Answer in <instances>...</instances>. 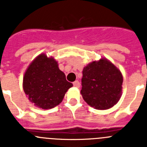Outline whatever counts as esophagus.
I'll return each instance as SVG.
<instances>
[{"mask_svg":"<svg viewBox=\"0 0 147 147\" xmlns=\"http://www.w3.org/2000/svg\"><path fill=\"white\" fill-rule=\"evenodd\" d=\"M73 85H74V87H76V88H80V82L78 81V80H76V81L73 82Z\"/></svg>","mask_w":147,"mask_h":147,"instance_id":"esophagus-1","label":"esophagus"}]
</instances>
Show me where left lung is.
I'll use <instances>...</instances> for the list:
<instances>
[{
  "instance_id": "obj_1",
  "label": "left lung",
  "mask_w": 147,
  "mask_h": 147,
  "mask_svg": "<svg viewBox=\"0 0 147 147\" xmlns=\"http://www.w3.org/2000/svg\"><path fill=\"white\" fill-rule=\"evenodd\" d=\"M122 83L121 71L107 59H101L84 67L81 94L91 107L107 110L120 99Z\"/></svg>"
}]
</instances>
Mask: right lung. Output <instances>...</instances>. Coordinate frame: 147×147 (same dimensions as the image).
I'll return each instance as SVG.
<instances>
[{
  "label": "right lung",
  "mask_w": 147,
  "mask_h": 147,
  "mask_svg": "<svg viewBox=\"0 0 147 147\" xmlns=\"http://www.w3.org/2000/svg\"><path fill=\"white\" fill-rule=\"evenodd\" d=\"M72 83L58 67L54 58L40 54L28 66L23 77V90L35 106L51 109L61 103Z\"/></svg>",
  "instance_id": "1"
}]
</instances>
